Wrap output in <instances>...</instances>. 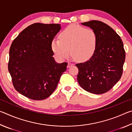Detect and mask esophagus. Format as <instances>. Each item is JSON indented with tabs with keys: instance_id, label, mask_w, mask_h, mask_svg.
Segmentation results:
<instances>
[{
	"instance_id": "34e87169",
	"label": "esophagus",
	"mask_w": 132,
	"mask_h": 132,
	"mask_svg": "<svg viewBox=\"0 0 132 132\" xmlns=\"http://www.w3.org/2000/svg\"><path fill=\"white\" fill-rule=\"evenodd\" d=\"M73 63H68V68H70V66H73Z\"/></svg>"
}]
</instances>
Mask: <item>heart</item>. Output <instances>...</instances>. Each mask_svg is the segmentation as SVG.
<instances>
[{
  "instance_id": "b5f03b06",
  "label": "heart",
  "mask_w": 132,
  "mask_h": 132,
  "mask_svg": "<svg viewBox=\"0 0 132 132\" xmlns=\"http://www.w3.org/2000/svg\"><path fill=\"white\" fill-rule=\"evenodd\" d=\"M59 39H54L51 48L58 59L63 60L70 54L77 62H83L92 57L98 38L94 31L77 25H71L62 31Z\"/></svg>"
}]
</instances>
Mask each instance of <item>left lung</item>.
Returning a JSON list of instances; mask_svg holds the SVG:
<instances>
[{"instance_id":"left-lung-1","label":"left lung","mask_w":132,"mask_h":132,"mask_svg":"<svg viewBox=\"0 0 132 132\" xmlns=\"http://www.w3.org/2000/svg\"><path fill=\"white\" fill-rule=\"evenodd\" d=\"M97 35V47L90 59L76 64L77 81L89 93L101 94L108 91L120 80L125 61V51L120 37L108 25L97 20L81 23Z\"/></svg>"}]
</instances>
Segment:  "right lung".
<instances>
[{
    "mask_svg": "<svg viewBox=\"0 0 132 132\" xmlns=\"http://www.w3.org/2000/svg\"><path fill=\"white\" fill-rule=\"evenodd\" d=\"M59 24L34 23L20 33L11 45L8 69L14 88L25 97L43 100L56 88L68 63H57L51 43Z\"/></svg>",
    "mask_w": 132,
    "mask_h": 132,
    "instance_id": "right-lung-1",
    "label": "right lung"
}]
</instances>
